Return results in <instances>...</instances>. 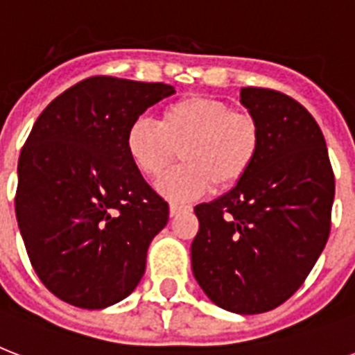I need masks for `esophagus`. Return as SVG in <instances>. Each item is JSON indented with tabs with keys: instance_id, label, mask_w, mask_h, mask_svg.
I'll return each mask as SVG.
<instances>
[{
	"instance_id": "1",
	"label": "esophagus",
	"mask_w": 355,
	"mask_h": 355,
	"mask_svg": "<svg viewBox=\"0 0 355 355\" xmlns=\"http://www.w3.org/2000/svg\"><path fill=\"white\" fill-rule=\"evenodd\" d=\"M191 210V206H182V205H169V216L177 217L178 214H182V211H189Z\"/></svg>"
}]
</instances>
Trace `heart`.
Returning <instances> with one entry per match:
<instances>
[{
    "mask_svg": "<svg viewBox=\"0 0 355 355\" xmlns=\"http://www.w3.org/2000/svg\"><path fill=\"white\" fill-rule=\"evenodd\" d=\"M127 153L144 177L158 178L182 149L184 166L158 182L171 200L197 199L217 188H232L247 177L261 149V128L247 110L208 96L169 103L158 123L139 118L127 132Z\"/></svg>",
    "mask_w": 355,
    "mask_h": 355,
    "instance_id": "heart-1",
    "label": "heart"
}]
</instances>
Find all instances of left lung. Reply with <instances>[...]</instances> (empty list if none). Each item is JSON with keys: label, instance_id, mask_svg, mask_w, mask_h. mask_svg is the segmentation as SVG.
Here are the masks:
<instances>
[{"label": "left lung", "instance_id": "obj_1", "mask_svg": "<svg viewBox=\"0 0 355 355\" xmlns=\"http://www.w3.org/2000/svg\"><path fill=\"white\" fill-rule=\"evenodd\" d=\"M261 149L228 193L195 206L191 269L219 308L265 313L302 286L324 248L336 178L324 136L306 108L269 88H241Z\"/></svg>", "mask_w": 355, "mask_h": 355}]
</instances>
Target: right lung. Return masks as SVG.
Wrapping results in <instances>:
<instances>
[{"label": "right lung", "instance_id": "add662e5", "mask_svg": "<svg viewBox=\"0 0 355 355\" xmlns=\"http://www.w3.org/2000/svg\"><path fill=\"white\" fill-rule=\"evenodd\" d=\"M175 94L97 75L46 107L18 160L16 219L31 265L64 302L103 309L136 289L169 205L127 153L130 125Z\"/></svg>", "mask_w": 355, "mask_h": 355}]
</instances>
